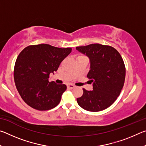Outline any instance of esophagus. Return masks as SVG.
<instances>
[{"instance_id": "obj_1", "label": "esophagus", "mask_w": 146, "mask_h": 146, "mask_svg": "<svg viewBox=\"0 0 146 146\" xmlns=\"http://www.w3.org/2000/svg\"><path fill=\"white\" fill-rule=\"evenodd\" d=\"M67 88L68 89H73L75 88V86L73 84H67Z\"/></svg>"}]
</instances>
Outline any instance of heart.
<instances>
[{"instance_id": "heart-1", "label": "heart", "mask_w": 146, "mask_h": 146, "mask_svg": "<svg viewBox=\"0 0 146 146\" xmlns=\"http://www.w3.org/2000/svg\"><path fill=\"white\" fill-rule=\"evenodd\" d=\"M82 56V55H80V56Z\"/></svg>"}]
</instances>
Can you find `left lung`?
I'll return each instance as SVG.
<instances>
[{
  "label": "left lung",
  "mask_w": 146,
  "mask_h": 146,
  "mask_svg": "<svg viewBox=\"0 0 146 146\" xmlns=\"http://www.w3.org/2000/svg\"><path fill=\"white\" fill-rule=\"evenodd\" d=\"M76 49L90 60L87 77L93 82V90L83 88L78 104L89 111H102L111 106L124 84L125 68L119 52L113 47L100 44L78 46Z\"/></svg>",
  "instance_id": "8db88e82"
}]
</instances>
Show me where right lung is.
I'll return each instance as SVG.
<instances>
[{
  "mask_svg": "<svg viewBox=\"0 0 146 146\" xmlns=\"http://www.w3.org/2000/svg\"><path fill=\"white\" fill-rule=\"evenodd\" d=\"M71 50L41 44L29 46L20 53L15 64L14 80L21 98L28 106L46 111L60 103L67 87L49 82L48 78Z\"/></svg>",
  "mask_w": 146,
  "mask_h": 146,
  "instance_id": "obj_1",
  "label": "right lung"
}]
</instances>
